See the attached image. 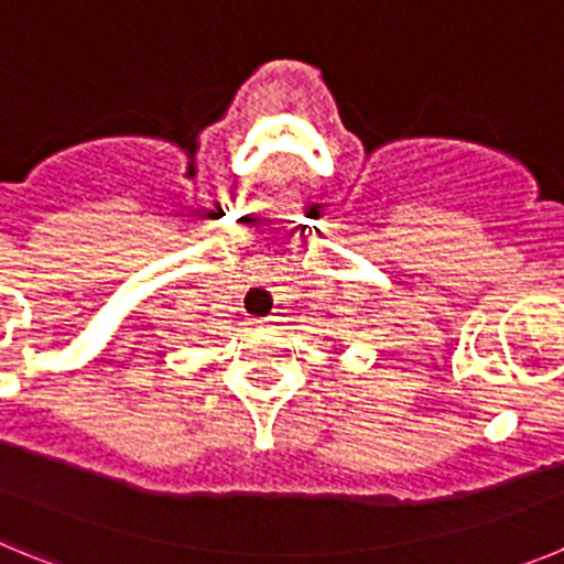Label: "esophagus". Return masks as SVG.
Segmentation results:
<instances>
[{"label":"esophagus","mask_w":564,"mask_h":564,"mask_svg":"<svg viewBox=\"0 0 564 564\" xmlns=\"http://www.w3.org/2000/svg\"><path fill=\"white\" fill-rule=\"evenodd\" d=\"M258 323H261L263 328H272L278 323V317H267V319H258Z\"/></svg>","instance_id":"esophagus-1"}]
</instances>
